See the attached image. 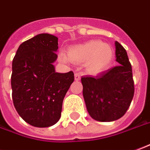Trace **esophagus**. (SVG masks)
<instances>
[{
  "label": "esophagus",
  "mask_w": 150,
  "mask_h": 150,
  "mask_svg": "<svg viewBox=\"0 0 150 150\" xmlns=\"http://www.w3.org/2000/svg\"><path fill=\"white\" fill-rule=\"evenodd\" d=\"M74 79L75 81H79L81 79V74L79 73H76L74 74Z\"/></svg>",
  "instance_id": "34e87169"
}]
</instances>
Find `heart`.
Instances as JSON below:
<instances>
[{"mask_svg":"<svg viewBox=\"0 0 150 150\" xmlns=\"http://www.w3.org/2000/svg\"><path fill=\"white\" fill-rule=\"evenodd\" d=\"M113 55V50L108 44L100 40H91L70 46L68 49V56L64 53H60L59 58L64 62H68L69 59L76 64L85 63L86 69L89 73L97 74L110 66Z\"/></svg>","mask_w":150,"mask_h":150,"instance_id":"heart-1","label":"heart"}]
</instances>
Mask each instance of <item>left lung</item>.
Returning <instances> with one entry per match:
<instances>
[{
	"instance_id": "1",
	"label": "left lung",
	"mask_w": 150,
	"mask_h": 150,
	"mask_svg": "<svg viewBox=\"0 0 150 150\" xmlns=\"http://www.w3.org/2000/svg\"><path fill=\"white\" fill-rule=\"evenodd\" d=\"M113 68L96 77H81L82 94L90 116L99 122H112L124 115L134 96L132 65L126 50L115 42Z\"/></svg>"
}]
</instances>
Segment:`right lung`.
Returning <instances> with one entry per match:
<instances>
[{"label":"right lung","instance_id":"right-lung-1","mask_svg":"<svg viewBox=\"0 0 150 150\" xmlns=\"http://www.w3.org/2000/svg\"><path fill=\"white\" fill-rule=\"evenodd\" d=\"M58 38L38 34L23 42L12 63L11 88L14 108L26 122L36 127L54 125L62 105L74 81L72 71L55 72Z\"/></svg>","mask_w":150,"mask_h":150}]
</instances>
